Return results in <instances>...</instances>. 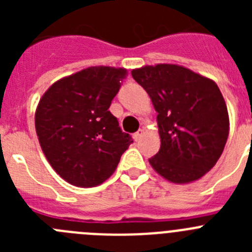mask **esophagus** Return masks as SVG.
<instances>
[{
  "mask_svg": "<svg viewBox=\"0 0 252 252\" xmlns=\"http://www.w3.org/2000/svg\"><path fill=\"white\" fill-rule=\"evenodd\" d=\"M142 135H144V130H142V128H140L139 131H136V132H135V133H133V135H132L133 140H135V141H139V140L141 139Z\"/></svg>",
  "mask_w": 252,
  "mask_h": 252,
  "instance_id": "esophagus-1",
  "label": "esophagus"
}]
</instances>
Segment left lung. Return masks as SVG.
<instances>
[{"label": "left lung", "mask_w": 252, "mask_h": 252, "mask_svg": "<svg viewBox=\"0 0 252 252\" xmlns=\"http://www.w3.org/2000/svg\"><path fill=\"white\" fill-rule=\"evenodd\" d=\"M131 74L158 112L161 145L149 159L151 166L173 183L203 177L221 157L230 128L217 84L173 64L142 66Z\"/></svg>", "instance_id": "8db88e82"}]
</instances>
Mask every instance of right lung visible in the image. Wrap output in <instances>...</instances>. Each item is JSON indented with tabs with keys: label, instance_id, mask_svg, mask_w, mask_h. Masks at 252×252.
<instances>
[{
	"label": "right lung",
	"instance_id": "add662e5",
	"mask_svg": "<svg viewBox=\"0 0 252 252\" xmlns=\"http://www.w3.org/2000/svg\"><path fill=\"white\" fill-rule=\"evenodd\" d=\"M127 70L91 66L55 82L40 99L35 128L55 171L77 187L103 183L132 137L108 111Z\"/></svg>",
	"mask_w": 252,
	"mask_h": 252
}]
</instances>
